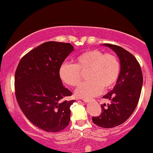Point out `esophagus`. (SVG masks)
<instances>
[{"label":"esophagus","mask_w":153,"mask_h":153,"mask_svg":"<svg viewBox=\"0 0 153 153\" xmlns=\"http://www.w3.org/2000/svg\"><path fill=\"white\" fill-rule=\"evenodd\" d=\"M82 100L84 101V102H88V99H87V98H84V99H83Z\"/></svg>","instance_id":"obj_1"}]
</instances>
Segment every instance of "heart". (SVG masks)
<instances>
[{"instance_id":"heart-1","label":"heart","mask_w":153,"mask_h":153,"mask_svg":"<svg viewBox=\"0 0 153 153\" xmlns=\"http://www.w3.org/2000/svg\"><path fill=\"white\" fill-rule=\"evenodd\" d=\"M120 72V63L114 54L105 53L99 49H92L80 54L74 64L64 63L59 68V76L65 84L76 87L87 74L88 81L76 90L78 97L90 98L99 94L102 90L111 88L117 82Z\"/></svg>"}]
</instances>
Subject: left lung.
Here are the masks:
<instances>
[{
	"label": "left lung",
	"mask_w": 153,
	"mask_h": 153,
	"mask_svg": "<svg viewBox=\"0 0 153 153\" xmlns=\"http://www.w3.org/2000/svg\"><path fill=\"white\" fill-rule=\"evenodd\" d=\"M114 51L120 62V72L117 84L103 96L111 103L101 105L102 112L92 117L94 124L102 128H113L124 123L135 109L141 92L143 74L135 57L117 45L104 44Z\"/></svg>",
	"instance_id": "obj_1"
}]
</instances>
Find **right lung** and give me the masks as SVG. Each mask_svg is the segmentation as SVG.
I'll return each mask as SVG.
<instances>
[{
    "label": "right lung",
    "instance_id": "1",
    "mask_svg": "<svg viewBox=\"0 0 153 153\" xmlns=\"http://www.w3.org/2000/svg\"><path fill=\"white\" fill-rule=\"evenodd\" d=\"M74 51L70 43L47 42L32 50L19 62L15 74L17 102L27 119L38 128L57 132L71 120V105L75 100L59 76V68Z\"/></svg>",
    "mask_w": 153,
    "mask_h": 153
}]
</instances>
